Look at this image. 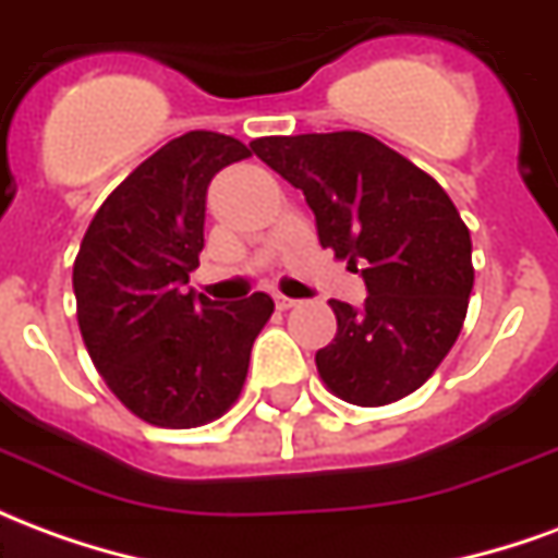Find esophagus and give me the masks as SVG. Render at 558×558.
Returning <instances> with one entry per match:
<instances>
[{
    "label": "esophagus",
    "mask_w": 558,
    "mask_h": 558,
    "mask_svg": "<svg viewBox=\"0 0 558 558\" xmlns=\"http://www.w3.org/2000/svg\"><path fill=\"white\" fill-rule=\"evenodd\" d=\"M275 304H278L280 311H290V307H295L299 302H295V299H290V295H280L278 292V295H275Z\"/></svg>",
    "instance_id": "obj_1"
}]
</instances>
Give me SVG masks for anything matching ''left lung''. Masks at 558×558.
Masks as SVG:
<instances>
[{"label": "left lung", "mask_w": 558, "mask_h": 558, "mask_svg": "<svg viewBox=\"0 0 558 558\" xmlns=\"http://www.w3.org/2000/svg\"><path fill=\"white\" fill-rule=\"evenodd\" d=\"M254 155L299 187L316 235L367 287L362 307L331 299L335 340L316 352L340 400L386 407L421 388L466 319L472 239L436 179L362 131L259 137Z\"/></svg>", "instance_id": "8db88e82"}]
</instances>
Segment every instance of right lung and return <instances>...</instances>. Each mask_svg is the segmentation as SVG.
Returning <instances> with one entry per match:
<instances>
[{"label":"right lung","mask_w":558,"mask_h":558,"mask_svg":"<svg viewBox=\"0 0 558 558\" xmlns=\"http://www.w3.org/2000/svg\"><path fill=\"white\" fill-rule=\"evenodd\" d=\"M247 155L215 131L170 140L104 199L80 244L74 295L86 350L148 424L182 430L230 410L275 311L266 292L223 307L184 287L206 244L208 184Z\"/></svg>","instance_id":"add662e5"}]
</instances>
